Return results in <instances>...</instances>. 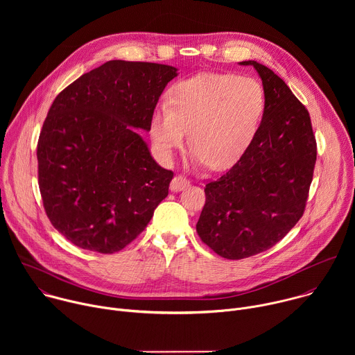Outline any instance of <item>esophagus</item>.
Segmentation results:
<instances>
[{"label":"esophagus","mask_w":355,"mask_h":355,"mask_svg":"<svg viewBox=\"0 0 355 355\" xmlns=\"http://www.w3.org/2000/svg\"><path fill=\"white\" fill-rule=\"evenodd\" d=\"M188 185H189V180L188 178H185L184 175H177V177L173 178V181L170 184V188H171V191L177 192V191L185 189Z\"/></svg>","instance_id":"34e87169"}]
</instances>
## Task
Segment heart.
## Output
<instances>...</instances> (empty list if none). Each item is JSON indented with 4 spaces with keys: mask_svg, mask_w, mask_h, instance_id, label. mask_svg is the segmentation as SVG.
Instances as JSON below:
<instances>
[{
    "mask_svg": "<svg viewBox=\"0 0 355 355\" xmlns=\"http://www.w3.org/2000/svg\"><path fill=\"white\" fill-rule=\"evenodd\" d=\"M264 110V89L256 78L200 73L170 88L167 104L150 116V137L160 157L170 160L189 132L196 163L225 170L245 153Z\"/></svg>",
    "mask_w": 355,
    "mask_h": 355,
    "instance_id": "obj_1",
    "label": "heart"
}]
</instances>
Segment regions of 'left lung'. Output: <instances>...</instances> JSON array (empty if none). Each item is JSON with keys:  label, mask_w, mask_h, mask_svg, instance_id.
<instances>
[{"label": "left lung", "mask_w": 355, "mask_h": 355, "mask_svg": "<svg viewBox=\"0 0 355 355\" xmlns=\"http://www.w3.org/2000/svg\"><path fill=\"white\" fill-rule=\"evenodd\" d=\"M252 66L263 81L266 110L241 159L205 187L196 223L200 240L227 260L256 256L275 245L305 212L316 164L308 110L268 67Z\"/></svg>", "instance_id": "left-lung-1"}]
</instances>
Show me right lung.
<instances>
[{
	"mask_svg": "<svg viewBox=\"0 0 355 355\" xmlns=\"http://www.w3.org/2000/svg\"><path fill=\"white\" fill-rule=\"evenodd\" d=\"M175 76L166 64L111 60L55 98L37 140L39 189L50 223L74 245L121 251L168 195L174 173L135 129L150 130Z\"/></svg>",
	"mask_w": 355,
	"mask_h": 355,
	"instance_id": "right-lung-1",
	"label": "right lung"
}]
</instances>
